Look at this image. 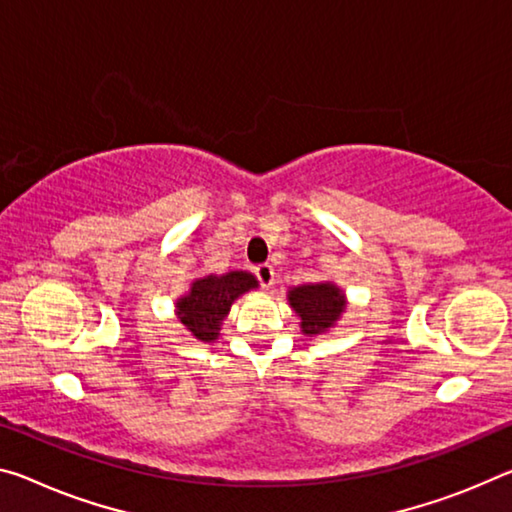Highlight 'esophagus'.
Returning <instances> with one entry per match:
<instances>
[{"mask_svg": "<svg viewBox=\"0 0 512 512\" xmlns=\"http://www.w3.org/2000/svg\"><path fill=\"white\" fill-rule=\"evenodd\" d=\"M255 275L259 280V285H262L264 289H269L273 282H275V269L271 264H259L255 266Z\"/></svg>", "mask_w": 512, "mask_h": 512, "instance_id": "1", "label": "esophagus"}]
</instances>
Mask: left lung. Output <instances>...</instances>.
<instances>
[{
  "instance_id": "1",
  "label": "left lung",
  "mask_w": 512,
  "mask_h": 512,
  "mask_svg": "<svg viewBox=\"0 0 512 512\" xmlns=\"http://www.w3.org/2000/svg\"><path fill=\"white\" fill-rule=\"evenodd\" d=\"M289 305L300 316V330L307 337L323 335L335 328L339 316L346 310V298L342 289L332 282H319V285H300L289 289Z\"/></svg>"
}]
</instances>
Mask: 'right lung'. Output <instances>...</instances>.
<instances>
[{"mask_svg":"<svg viewBox=\"0 0 512 512\" xmlns=\"http://www.w3.org/2000/svg\"><path fill=\"white\" fill-rule=\"evenodd\" d=\"M257 287V278L248 271L205 275L191 282L189 294L177 298V319L200 342H214L221 335V323L234 300Z\"/></svg>","mask_w":512,"mask_h":512,"instance_id":"obj_1","label":"right lung"}]
</instances>
